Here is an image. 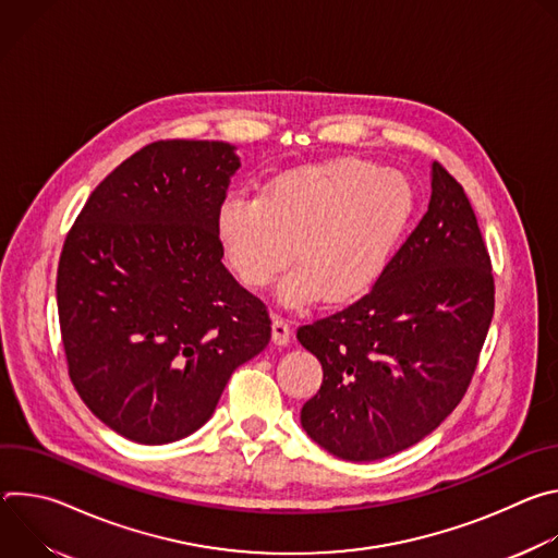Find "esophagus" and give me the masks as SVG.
<instances>
[{
	"mask_svg": "<svg viewBox=\"0 0 558 558\" xmlns=\"http://www.w3.org/2000/svg\"><path fill=\"white\" fill-rule=\"evenodd\" d=\"M271 340H274V344H278V347H284V344H289V340H291V327H289V323L284 320V317H280V315H274Z\"/></svg>",
	"mask_w": 558,
	"mask_h": 558,
	"instance_id": "34e87169",
	"label": "esophagus"
}]
</instances>
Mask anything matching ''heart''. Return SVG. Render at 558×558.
Segmentation results:
<instances>
[{
	"mask_svg": "<svg viewBox=\"0 0 558 558\" xmlns=\"http://www.w3.org/2000/svg\"><path fill=\"white\" fill-rule=\"evenodd\" d=\"M413 214L415 190L402 172L333 158L274 177L260 196L229 194L216 235L243 284L267 287L295 256L300 265L280 282L282 302H347L381 278Z\"/></svg>",
	"mask_w": 558,
	"mask_h": 558,
	"instance_id": "1",
	"label": "heart"
}]
</instances>
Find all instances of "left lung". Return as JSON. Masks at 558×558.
Returning a JSON list of instances; mask_svg holds the SVG:
<instances>
[{
    "label": "left lung",
    "instance_id": "8db88e82",
    "mask_svg": "<svg viewBox=\"0 0 558 558\" xmlns=\"http://www.w3.org/2000/svg\"><path fill=\"white\" fill-rule=\"evenodd\" d=\"M430 177L428 211L373 289L298 329L325 373L302 428L347 461L433 433L465 395L493 323L495 278L472 205L439 163Z\"/></svg>",
    "mask_w": 558,
    "mask_h": 558
}]
</instances>
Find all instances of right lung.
<instances>
[{
  "instance_id": "right-lung-1",
  "label": "right lung",
  "mask_w": 558,
  "mask_h": 558,
  "mask_svg": "<svg viewBox=\"0 0 558 558\" xmlns=\"http://www.w3.org/2000/svg\"><path fill=\"white\" fill-rule=\"evenodd\" d=\"M241 168L222 141H156L86 201L57 306L70 379L114 433L158 446L198 430L231 373L271 340L267 306L220 263L216 211Z\"/></svg>"
}]
</instances>
